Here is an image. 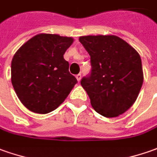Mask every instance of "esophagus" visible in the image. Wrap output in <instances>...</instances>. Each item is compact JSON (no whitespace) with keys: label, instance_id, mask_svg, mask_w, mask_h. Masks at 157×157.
<instances>
[{"label":"esophagus","instance_id":"obj_1","mask_svg":"<svg viewBox=\"0 0 157 157\" xmlns=\"http://www.w3.org/2000/svg\"><path fill=\"white\" fill-rule=\"evenodd\" d=\"M75 77H76V79H77V81L80 82V81H81V79H82V75L81 74L76 75V76H75Z\"/></svg>","mask_w":157,"mask_h":157}]
</instances>
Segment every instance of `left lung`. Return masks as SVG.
Here are the masks:
<instances>
[{"mask_svg": "<svg viewBox=\"0 0 157 157\" xmlns=\"http://www.w3.org/2000/svg\"><path fill=\"white\" fill-rule=\"evenodd\" d=\"M79 41L88 52L92 66L81 85L98 113L118 117L134 104L140 92L144 82L141 57L114 35L83 36Z\"/></svg>", "mask_w": 157, "mask_h": 157, "instance_id": "obj_1", "label": "left lung"}]
</instances>
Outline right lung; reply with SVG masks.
<instances>
[{"label":"right lung","mask_w":157,"mask_h":157,"mask_svg":"<svg viewBox=\"0 0 157 157\" xmlns=\"http://www.w3.org/2000/svg\"><path fill=\"white\" fill-rule=\"evenodd\" d=\"M73 38L38 34L17 51L11 63V80L17 96L27 109L45 114L64 101L77 80L63 58Z\"/></svg>","instance_id":"1"}]
</instances>
